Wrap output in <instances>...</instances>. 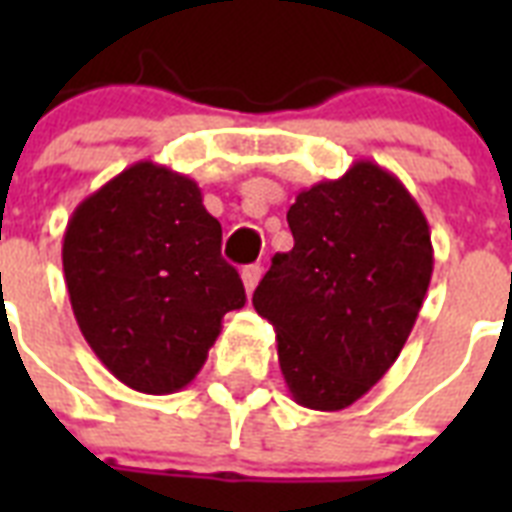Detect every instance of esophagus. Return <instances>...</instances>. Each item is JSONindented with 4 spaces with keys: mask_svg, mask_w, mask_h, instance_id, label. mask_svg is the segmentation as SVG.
<instances>
[{
    "mask_svg": "<svg viewBox=\"0 0 512 512\" xmlns=\"http://www.w3.org/2000/svg\"><path fill=\"white\" fill-rule=\"evenodd\" d=\"M260 276H263V268H260V265H247V268L241 271V281H244L247 295H252V292H255V287L260 284Z\"/></svg>",
    "mask_w": 512,
    "mask_h": 512,
    "instance_id": "34e87169",
    "label": "esophagus"
}]
</instances>
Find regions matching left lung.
Returning a JSON list of instances; mask_svg holds the SVG:
<instances>
[{
	"mask_svg": "<svg viewBox=\"0 0 512 512\" xmlns=\"http://www.w3.org/2000/svg\"><path fill=\"white\" fill-rule=\"evenodd\" d=\"M287 223L295 247L273 257L252 305L276 329L292 398L340 412L412 332L433 273L428 220L393 172L361 159L297 193Z\"/></svg>",
	"mask_w": 512,
	"mask_h": 512,
	"instance_id": "8db88e82",
	"label": "left lung"
}]
</instances>
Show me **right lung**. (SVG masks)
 Wrapping results in <instances>:
<instances>
[{"label":"right lung","instance_id":"obj_1","mask_svg":"<svg viewBox=\"0 0 512 512\" xmlns=\"http://www.w3.org/2000/svg\"><path fill=\"white\" fill-rule=\"evenodd\" d=\"M220 239L199 185L154 162L132 164L74 209L63 233L68 300L87 345L127 388H185L225 313L247 303Z\"/></svg>","mask_w":512,"mask_h":512}]
</instances>
